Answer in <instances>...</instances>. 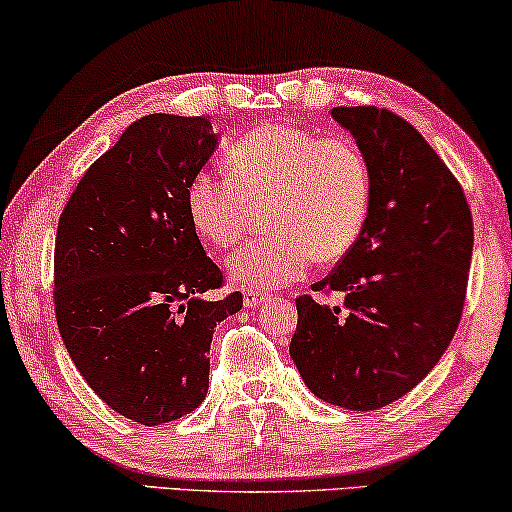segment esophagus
Listing matches in <instances>:
<instances>
[{
	"label": "esophagus",
	"instance_id": "34e87169",
	"mask_svg": "<svg viewBox=\"0 0 512 512\" xmlns=\"http://www.w3.org/2000/svg\"><path fill=\"white\" fill-rule=\"evenodd\" d=\"M242 300H244V307H258L261 303H265V296L263 293H256V291H251V289H244L242 291Z\"/></svg>",
	"mask_w": 512,
	"mask_h": 512
}]
</instances>
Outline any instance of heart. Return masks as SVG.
Masks as SVG:
<instances>
[{"instance_id":"obj_1","label":"heart","mask_w":512,"mask_h":512,"mask_svg":"<svg viewBox=\"0 0 512 512\" xmlns=\"http://www.w3.org/2000/svg\"><path fill=\"white\" fill-rule=\"evenodd\" d=\"M230 177L200 170L186 186L193 226L216 247L247 235L251 207L272 202L258 237L235 251L228 270L247 289H279L300 279L314 258L335 263L366 226L373 174L347 137H317L296 125H261L226 151Z\"/></svg>"}]
</instances>
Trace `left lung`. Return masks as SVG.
Here are the masks:
<instances>
[{"instance_id":"1","label":"left lung","mask_w":512,"mask_h":512,"mask_svg":"<svg viewBox=\"0 0 512 512\" xmlns=\"http://www.w3.org/2000/svg\"><path fill=\"white\" fill-rule=\"evenodd\" d=\"M373 174L363 233L314 291L296 298L291 359L307 389L345 410H377L415 389L457 333L473 254L459 181L408 121L389 109L335 107Z\"/></svg>"}]
</instances>
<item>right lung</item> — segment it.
I'll list each match as a JSON object with an SVG mask.
<instances>
[{
  "label": "right lung",
  "instance_id": "add662e5",
  "mask_svg": "<svg viewBox=\"0 0 512 512\" xmlns=\"http://www.w3.org/2000/svg\"><path fill=\"white\" fill-rule=\"evenodd\" d=\"M219 144L205 116L139 118L62 209L55 319L74 366L118 415L158 426L209 389L216 324L242 293L207 300L223 275L188 216L186 186Z\"/></svg>",
  "mask_w": 512,
  "mask_h": 512
}]
</instances>
